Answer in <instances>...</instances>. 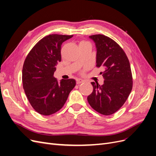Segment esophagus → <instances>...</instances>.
<instances>
[{
    "label": "esophagus",
    "instance_id": "1",
    "mask_svg": "<svg viewBox=\"0 0 156 156\" xmlns=\"http://www.w3.org/2000/svg\"><path fill=\"white\" fill-rule=\"evenodd\" d=\"M76 82H77V84H81L82 83L84 82V80H83L82 79H76Z\"/></svg>",
    "mask_w": 156,
    "mask_h": 156
}]
</instances>
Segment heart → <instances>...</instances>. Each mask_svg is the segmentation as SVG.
<instances>
[{
	"label": "heart",
	"mask_w": 156,
	"mask_h": 156,
	"mask_svg": "<svg viewBox=\"0 0 156 156\" xmlns=\"http://www.w3.org/2000/svg\"><path fill=\"white\" fill-rule=\"evenodd\" d=\"M84 42H85V41H81L80 42V43H79V44H82V43H84Z\"/></svg>",
	"instance_id": "b5f03b06"
}]
</instances>
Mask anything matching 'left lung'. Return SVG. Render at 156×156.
Returning <instances> with one entry per match:
<instances>
[{"label": "left lung", "mask_w": 156, "mask_h": 156, "mask_svg": "<svg viewBox=\"0 0 156 156\" xmlns=\"http://www.w3.org/2000/svg\"><path fill=\"white\" fill-rule=\"evenodd\" d=\"M96 47V66H102L104 82L102 85L92 82L93 92L87 98L94 110L111 115L124 104L133 87L129 60L116 41L105 35L90 36Z\"/></svg>", "instance_id": "left-lung-1"}]
</instances>
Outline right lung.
<instances>
[{"label":"right lung","instance_id":"1","mask_svg":"<svg viewBox=\"0 0 156 156\" xmlns=\"http://www.w3.org/2000/svg\"><path fill=\"white\" fill-rule=\"evenodd\" d=\"M73 35L50 34L43 37L28 54L22 70L23 87L34 109L48 116L58 111L66 101L76 82L73 79L54 77L61 61V45Z\"/></svg>","mask_w":156,"mask_h":156}]
</instances>
